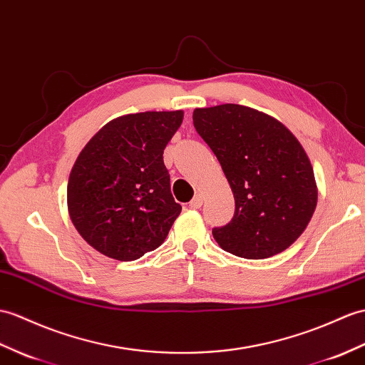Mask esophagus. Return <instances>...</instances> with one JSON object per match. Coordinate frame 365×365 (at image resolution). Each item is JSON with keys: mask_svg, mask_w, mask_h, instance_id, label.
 Instances as JSON below:
<instances>
[{"mask_svg": "<svg viewBox=\"0 0 365 365\" xmlns=\"http://www.w3.org/2000/svg\"><path fill=\"white\" fill-rule=\"evenodd\" d=\"M202 203H203V197L200 196V194H197V196L190 202V207L194 208V210H197V208L202 207Z\"/></svg>", "mask_w": 365, "mask_h": 365, "instance_id": "obj_1", "label": "esophagus"}]
</instances>
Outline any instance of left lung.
<instances>
[{"instance_id": "obj_1", "label": "left lung", "mask_w": 365, "mask_h": 365, "mask_svg": "<svg viewBox=\"0 0 365 365\" xmlns=\"http://www.w3.org/2000/svg\"><path fill=\"white\" fill-rule=\"evenodd\" d=\"M192 123L235 197L232 221L213 228L216 242L247 259L286 250L317 205L314 171L299 140L275 118L240 104L196 108Z\"/></svg>"}]
</instances>
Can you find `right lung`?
Wrapping results in <instances>:
<instances>
[{
  "label": "right lung",
  "instance_id": "obj_1",
  "mask_svg": "<svg viewBox=\"0 0 365 365\" xmlns=\"http://www.w3.org/2000/svg\"><path fill=\"white\" fill-rule=\"evenodd\" d=\"M182 110L143 112L107 123L71 169L68 213L103 255L133 261L162 245L182 207L171 194L163 150Z\"/></svg>",
  "mask_w": 365,
  "mask_h": 365
}]
</instances>
